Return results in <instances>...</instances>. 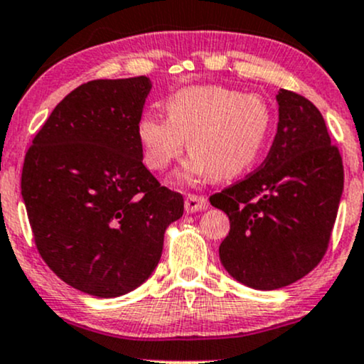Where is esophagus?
Segmentation results:
<instances>
[{"label": "esophagus", "instance_id": "34e87169", "mask_svg": "<svg viewBox=\"0 0 364 364\" xmlns=\"http://www.w3.org/2000/svg\"><path fill=\"white\" fill-rule=\"evenodd\" d=\"M209 203L204 196H196V194H187L186 198V211L187 213H198L208 209Z\"/></svg>", "mask_w": 364, "mask_h": 364}]
</instances>
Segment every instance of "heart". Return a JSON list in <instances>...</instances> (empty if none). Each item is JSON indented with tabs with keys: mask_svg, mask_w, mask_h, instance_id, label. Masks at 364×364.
I'll return each mask as SVG.
<instances>
[{
	"mask_svg": "<svg viewBox=\"0 0 364 364\" xmlns=\"http://www.w3.org/2000/svg\"><path fill=\"white\" fill-rule=\"evenodd\" d=\"M166 119L143 114L136 136L144 164L165 172L186 148L189 161L178 173L183 182L211 177L230 181L254 166L266 146L274 110L259 93H242L223 85L177 90L164 102Z\"/></svg>",
	"mask_w": 364,
	"mask_h": 364,
	"instance_id": "b5f03b06",
	"label": "heart"
}]
</instances>
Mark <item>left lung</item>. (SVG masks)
I'll return each mask as SVG.
<instances>
[{"instance_id":"left-lung-1","label":"left lung","mask_w":364,"mask_h":364,"mask_svg":"<svg viewBox=\"0 0 364 364\" xmlns=\"http://www.w3.org/2000/svg\"><path fill=\"white\" fill-rule=\"evenodd\" d=\"M279 122L254 173L209 200L230 218L220 260L238 283L277 289L326 255L344 187L343 158L309 98L279 90Z\"/></svg>"}]
</instances>
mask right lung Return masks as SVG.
<instances>
[{
    "instance_id": "right-lung-1",
    "label": "right lung",
    "mask_w": 364,
    "mask_h": 364,
    "mask_svg": "<svg viewBox=\"0 0 364 364\" xmlns=\"http://www.w3.org/2000/svg\"><path fill=\"white\" fill-rule=\"evenodd\" d=\"M146 76L93 80L55 105L25 155L21 198L44 262L75 289L121 296L151 276L183 198L143 165Z\"/></svg>"
}]
</instances>
